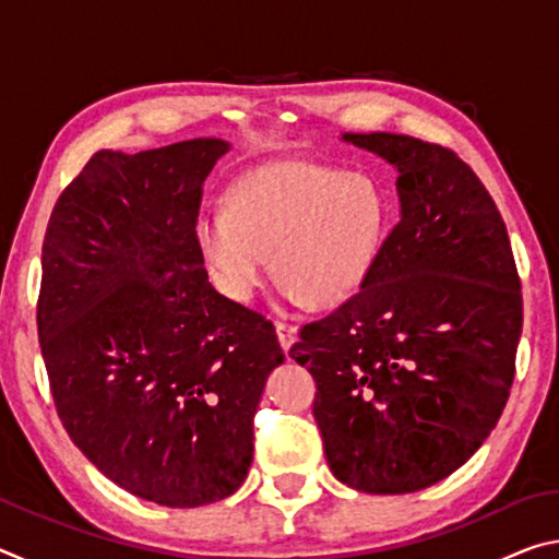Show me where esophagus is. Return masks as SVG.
<instances>
[{"label": "esophagus", "mask_w": 559, "mask_h": 559, "mask_svg": "<svg viewBox=\"0 0 559 559\" xmlns=\"http://www.w3.org/2000/svg\"><path fill=\"white\" fill-rule=\"evenodd\" d=\"M276 335H278V343L283 347V353H288L290 345L296 343L298 330L293 328V325H288V323H276Z\"/></svg>", "instance_id": "obj_1"}]
</instances>
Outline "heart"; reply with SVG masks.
<instances>
[{"instance_id": "b5f03b06", "label": "heart", "mask_w": 559, "mask_h": 559, "mask_svg": "<svg viewBox=\"0 0 559 559\" xmlns=\"http://www.w3.org/2000/svg\"><path fill=\"white\" fill-rule=\"evenodd\" d=\"M386 189L365 173L276 159L246 173L226 212H202L194 239L214 286L251 300L269 273L288 298L333 308L370 278L390 236Z\"/></svg>"}]
</instances>
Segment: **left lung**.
<instances>
[{"label": "left lung", "instance_id": "left-lung-1", "mask_svg": "<svg viewBox=\"0 0 559 559\" xmlns=\"http://www.w3.org/2000/svg\"><path fill=\"white\" fill-rule=\"evenodd\" d=\"M343 143L396 169L400 222L357 296L300 328L330 471L362 493H414L461 468L503 414L523 296L508 231L476 173L394 132Z\"/></svg>", "mask_w": 559, "mask_h": 559}]
</instances>
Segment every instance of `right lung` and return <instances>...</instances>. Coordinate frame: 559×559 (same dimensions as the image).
Masks as SVG:
<instances>
[{
  "label": "right lung",
  "mask_w": 559,
  "mask_h": 559,
  "mask_svg": "<svg viewBox=\"0 0 559 559\" xmlns=\"http://www.w3.org/2000/svg\"><path fill=\"white\" fill-rule=\"evenodd\" d=\"M229 143L88 159L56 202L36 308L56 412L93 466L167 508L231 496L283 359L257 310L214 290L194 222Z\"/></svg>",
  "instance_id": "right-lung-1"
}]
</instances>
